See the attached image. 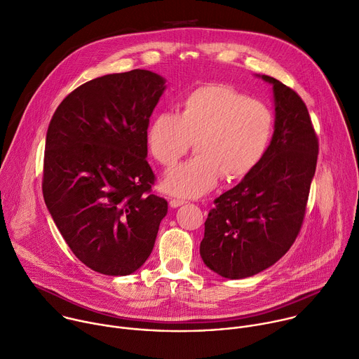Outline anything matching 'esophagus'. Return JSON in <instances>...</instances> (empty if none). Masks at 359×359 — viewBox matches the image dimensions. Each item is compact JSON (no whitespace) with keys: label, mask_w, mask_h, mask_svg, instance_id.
I'll use <instances>...</instances> for the list:
<instances>
[{"label":"esophagus","mask_w":359,"mask_h":359,"mask_svg":"<svg viewBox=\"0 0 359 359\" xmlns=\"http://www.w3.org/2000/svg\"><path fill=\"white\" fill-rule=\"evenodd\" d=\"M184 203H185L184 199H178V198H171V199H170V206H171V208H178V206H181V205H184Z\"/></svg>","instance_id":"esophagus-1"}]
</instances>
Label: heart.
<instances>
[{
  "label": "heart",
  "instance_id": "heart-1",
  "mask_svg": "<svg viewBox=\"0 0 359 359\" xmlns=\"http://www.w3.org/2000/svg\"><path fill=\"white\" fill-rule=\"evenodd\" d=\"M274 117L260 100L222 83L199 86L184 96L178 114H156L147 130V146L163 167H172L195 141L198 151L170 170L164 189L196 198L249 175L263 160L271 141Z\"/></svg>",
  "mask_w": 359,
  "mask_h": 359
}]
</instances>
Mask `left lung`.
I'll return each mask as SVG.
<instances>
[{
	"label": "left lung",
	"instance_id": "1",
	"mask_svg": "<svg viewBox=\"0 0 359 359\" xmlns=\"http://www.w3.org/2000/svg\"><path fill=\"white\" fill-rule=\"evenodd\" d=\"M274 133L259 165L215 199L199 246L203 263L226 278L260 273L294 243L306 215L318 138L302 97L271 76Z\"/></svg>",
	"mask_w": 359,
	"mask_h": 359
}]
</instances>
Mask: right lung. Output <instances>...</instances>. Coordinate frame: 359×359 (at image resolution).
I'll return each mask as SVG.
<instances>
[{"instance_id": "1", "label": "right lung", "mask_w": 359, "mask_h": 359, "mask_svg": "<svg viewBox=\"0 0 359 359\" xmlns=\"http://www.w3.org/2000/svg\"><path fill=\"white\" fill-rule=\"evenodd\" d=\"M165 79L134 69L89 81L57 106L46 133L42 192L74 255L127 276L153 252L168 203L151 194L147 128Z\"/></svg>"}]
</instances>
